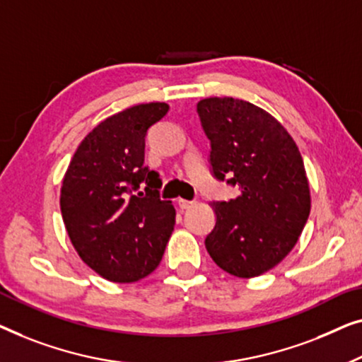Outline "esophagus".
<instances>
[{
	"mask_svg": "<svg viewBox=\"0 0 362 362\" xmlns=\"http://www.w3.org/2000/svg\"><path fill=\"white\" fill-rule=\"evenodd\" d=\"M179 206H180V210H188V208L195 206V202H188V200H183V198H180Z\"/></svg>",
	"mask_w": 362,
	"mask_h": 362,
	"instance_id": "esophagus-1",
	"label": "esophagus"
}]
</instances>
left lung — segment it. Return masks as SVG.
<instances>
[{"label": "left lung", "mask_w": 362, "mask_h": 362, "mask_svg": "<svg viewBox=\"0 0 362 362\" xmlns=\"http://www.w3.org/2000/svg\"><path fill=\"white\" fill-rule=\"evenodd\" d=\"M211 142L216 179L238 185L239 197L213 202L216 225L206 251L234 277L262 276L292 251L308 220L312 197L298 146L266 110L231 96L197 105Z\"/></svg>", "instance_id": "obj_1"}]
</instances>
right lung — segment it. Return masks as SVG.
Returning a JSON list of instances; mask_svg holds the SVG:
<instances>
[{"instance_id": "1", "label": "right lung", "mask_w": 362, "mask_h": 362, "mask_svg": "<svg viewBox=\"0 0 362 362\" xmlns=\"http://www.w3.org/2000/svg\"><path fill=\"white\" fill-rule=\"evenodd\" d=\"M167 103L126 108L96 124L80 142L60 188L70 243L86 266L110 282L129 284L159 266L175 225L172 202L159 198L160 179L144 165L147 129ZM146 181V193H132Z\"/></svg>"}]
</instances>
